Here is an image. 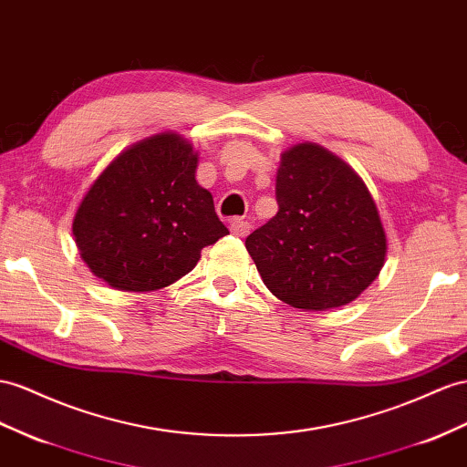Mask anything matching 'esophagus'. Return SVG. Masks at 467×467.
Instances as JSON below:
<instances>
[{
    "mask_svg": "<svg viewBox=\"0 0 467 467\" xmlns=\"http://www.w3.org/2000/svg\"><path fill=\"white\" fill-rule=\"evenodd\" d=\"M231 233L234 236H246L250 233V223L248 221H243V219H233L231 221Z\"/></svg>",
    "mask_w": 467,
    "mask_h": 467,
    "instance_id": "1",
    "label": "esophagus"
}]
</instances>
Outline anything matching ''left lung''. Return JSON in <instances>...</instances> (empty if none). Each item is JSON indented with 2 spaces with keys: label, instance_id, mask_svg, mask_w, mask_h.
Returning <instances> with one entry per match:
<instances>
[{
  "label": "left lung",
  "instance_id": "obj_1",
  "mask_svg": "<svg viewBox=\"0 0 467 467\" xmlns=\"http://www.w3.org/2000/svg\"><path fill=\"white\" fill-rule=\"evenodd\" d=\"M278 213L246 238L266 288L292 307L348 306L385 265L387 236L351 167L317 143L282 153Z\"/></svg>",
  "mask_w": 467,
  "mask_h": 467
}]
</instances>
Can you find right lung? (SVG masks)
<instances>
[{
	"instance_id": "1",
	"label": "right lung",
	"mask_w": 467,
	"mask_h": 467,
	"mask_svg": "<svg viewBox=\"0 0 467 467\" xmlns=\"http://www.w3.org/2000/svg\"><path fill=\"white\" fill-rule=\"evenodd\" d=\"M197 153L179 134L124 150L82 199L73 234L94 276L116 290L153 292L195 268L229 229L197 179Z\"/></svg>"
}]
</instances>
